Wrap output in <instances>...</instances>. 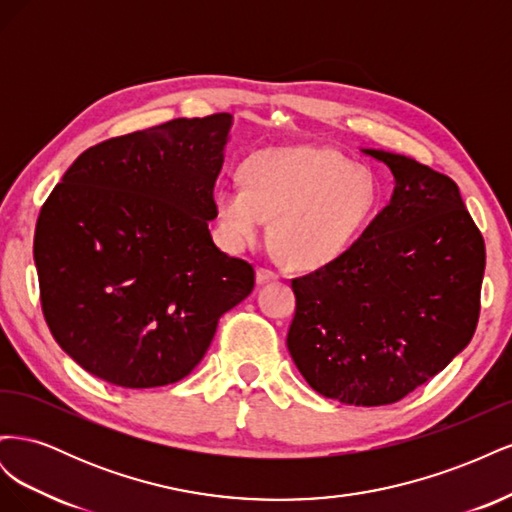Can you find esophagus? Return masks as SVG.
Segmentation results:
<instances>
[{
  "instance_id": "34e87169",
  "label": "esophagus",
  "mask_w": 512,
  "mask_h": 512,
  "mask_svg": "<svg viewBox=\"0 0 512 512\" xmlns=\"http://www.w3.org/2000/svg\"><path fill=\"white\" fill-rule=\"evenodd\" d=\"M275 280H280V275H277V273L271 271V269L260 267V269L256 271V282H258V284H267V282H275Z\"/></svg>"
}]
</instances>
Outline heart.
Listing matches in <instances>:
<instances>
[{
	"instance_id": "b5f03b06",
	"label": "heart",
	"mask_w": 512,
	"mask_h": 512,
	"mask_svg": "<svg viewBox=\"0 0 512 512\" xmlns=\"http://www.w3.org/2000/svg\"><path fill=\"white\" fill-rule=\"evenodd\" d=\"M245 188L226 183L215 192L220 232L230 247L260 237L284 265L327 267L359 239L378 207V183L363 164L327 147H271L241 166Z\"/></svg>"
}]
</instances>
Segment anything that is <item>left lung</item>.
Wrapping results in <instances>:
<instances>
[{
    "label": "left lung",
    "instance_id": "obj_1",
    "mask_svg": "<svg viewBox=\"0 0 512 512\" xmlns=\"http://www.w3.org/2000/svg\"><path fill=\"white\" fill-rule=\"evenodd\" d=\"M395 188L350 250L292 280L286 346L314 391L346 406H386L470 344L485 241L453 179L408 156L361 149Z\"/></svg>",
    "mask_w": 512,
    "mask_h": 512
}]
</instances>
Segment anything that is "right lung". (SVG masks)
Wrapping results in <instances>:
<instances>
[{
	"mask_svg": "<svg viewBox=\"0 0 512 512\" xmlns=\"http://www.w3.org/2000/svg\"><path fill=\"white\" fill-rule=\"evenodd\" d=\"M232 115L173 119L81 153L40 211L46 324L72 361L123 389L185 378L254 267L213 243Z\"/></svg>",
	"mask_w": 512,
	"mask_h": 512,
	"instance_id": "1",
	"label": "right lung"
}]
</instances>
